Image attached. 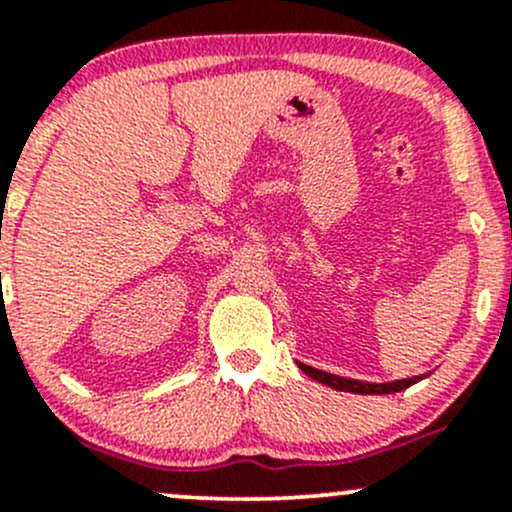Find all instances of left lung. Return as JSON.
I'll return each instance as SVG.
<instances>
[{"label": "left lung", "mask_w": 512, "mask_h": 512, "mask_svg": "<svg viewBox=\"0 0 512 512\" xmlns=\"http://www.w3.org/2000/svg\"><path fill=\"white\" fill-rule=\"evenodd\" d=\"M302 373H307L315 381L324 383V386L334 388V390H346V393H359V395H388V393H398V390L410 388L412 383L422 381L425 376H412V378H403V381H390V383H366V381H354V378H342L334 376V373L320 371V368H312L307 364H298Z\"/></svg>", "instance_id": "obj_1"}]
</instances>
